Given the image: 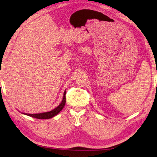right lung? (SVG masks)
I'll use <instances>...</instances> for the list:
<instances>
[{
    "mask_svg": "<svg viewBox=\"0 0 157 157\" xmlns=\"http://www.w3.org/2000/svg\"><path fill=\"white\" fill-rule=\"evenodd\" d=\"M66 104V91H64V94H63V100L61 102V104L57 107L54 109L48 111V112H45V113H36V114H30V113H24L25 115L33 117V118H38V119H48L50 118H52L55 116H56L57 113H59L62 110V109L64 107Z\"/></svg>",
    "mask_w": 157,
    "mask_h": 157,
    "instance_id": "obj_1",
    "label": "right lung"
}]
</instances>
